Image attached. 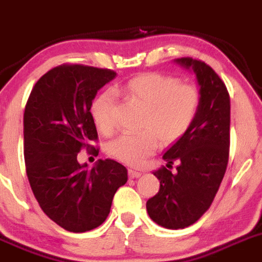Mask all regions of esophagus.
Returning <instances> with one entry per match:
<instances>
[{"label": "esophagus", "mask_w": 262, "mask_h": 262, "mask_svg": "<svg viewBox=\"0 0 262 262\" xmlns=\"http://www.w3.org/2000/svg\"><path fill=\"white\" fill-rule=\"evenodd\" d=\"M128 176L130 178H138L142 176V173L139 172V170H134V169H129L128 170Z\"/></svg>", "instance_id": "esophagus-1"}]
</instances>
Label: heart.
<instances>
[{
  "mask_svg": "<svg viewBox=\"0 0 262 262\" xmlns=\"http://www.w3.org/2000/svg\"><path fill=\"white\" fill-rule=\"evenodd\" d=\"M123 93L133 103L143 107L137 133L120 136L107 145L111 158L128 165H141L155 152L159 139L163 145L176 142L190 129L196 117L200 93L194 85L163 73H143L129 80ZM93 121L106 136L116 129L115 97L103 92L90 106Z\"/></svg>",
  "mask_w": 262,
  "mask_h": 262,
  "instance_id": "obj_1",
  "label": "heart"
}]
</instances>
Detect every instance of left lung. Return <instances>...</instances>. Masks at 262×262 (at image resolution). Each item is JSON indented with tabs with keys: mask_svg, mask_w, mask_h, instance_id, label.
Listing matches in <instances>:
<instances>
[{
	"mask_svg": "<svg viewBox=\"0 0 262 262\" xmlns=\"http://www.w3.org/2000/svg\"><path fill=\"white\" fill-rule=\"evenodd\" d=\"M177 64L194 71L199 85L196 117L155 170L160 189L146 203L150 219L167 229H185L208 211L226 172L230 147V97L220 76L202 60L180 58ZM173 162L176 170H168Z\"/></svg>",
	"mask_w": 262,
	"mask_h": 262,
	"instance_id": "8db88e82",
	"label": "left lung"
}]
</instances>
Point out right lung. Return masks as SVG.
<instances>
[{
    "label": "right lung",
    "instance_id": "right-lung-1",
    "mask_svg": "<svg viewBox=\"0 0 262 262\" xmlns=\"http://www.w3.org/2000/svg\"><path fill=\"white\" fill-rule=\"evenodd\" d=\"M112 70L84 64L54 67L36 82L24 110V160L29 185L43 213L64 230L85 233L104 222L112 199L128 181L117 161L92 169L77 154L94 150L98 133L90 114L97 92L115 79Z\"/></svg>",
    "mask_w": 262,
    "mask_h": 262
}]
</instances>
